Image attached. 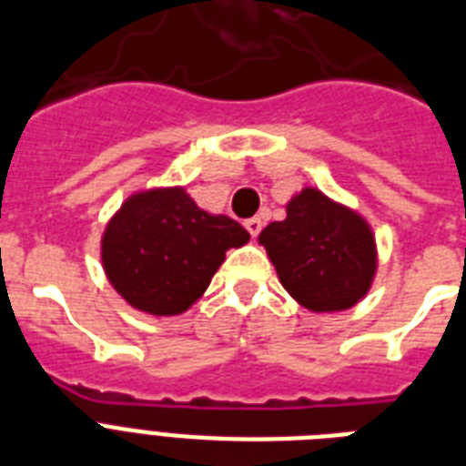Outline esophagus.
Listing matches in <instances>:
<instances>
[{
  "instance_id": "esophagus-1",
  "label": "esophagus",
  "mask_w": 466,
  "mask_h": 466,
  "mask_svg": "<svg viewBox=\"0 0 466 466\" xmlns=\"http://www.w3.org/2000/svg\"><path fill=\"white\" fill-rule=\"evenodd\" d=\"M245 228L250 230V236L252 238H257L259 236V230H262V218H248V221H245Z\"/></svg>"
}]
</instances>
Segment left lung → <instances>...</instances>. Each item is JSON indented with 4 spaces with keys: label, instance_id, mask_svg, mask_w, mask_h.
<instances>
[{
    "label": "left lung",
    "instance_id": "left-lung-1",
    "mask_svg": "<svg viewBox=\"0 0 466 466\" xmlns=\"http://www.w3.org/2000/svg\"><path fill=\"white\" fill-rule=\"evenodd\" d=\"M257 240L289 296L310 312L349 310L378 274V243L366 216L318 187L296 192L284 221H271Z\"/></svg>",
    "mask_w": 466,
    "mask_h": 466
}]
</instances>
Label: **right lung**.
Segmentation results:
<instances>
[{
    "label": "right lung",
    "mask_w": 466,
    "mask_h": 466,
    "mask_svg": "<svg viewBox=\"0 0 466 466\" xmlns=\"http://www.w3.org/2000/svg\"><path fill=\"white\" fill-rule=\"evenodd\" d=\"M250 233L230 216L197 207L182 185L137 189L100 236L107 281L134 310L170 318L204 296L230 248Z\"/></svg>",
    "instance_id": "add662e5"
}]
</instances>
